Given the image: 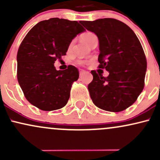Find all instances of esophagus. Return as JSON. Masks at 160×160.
I'll list each match as a JSON object with an SVG mask.
<instances>
[{"instance_id":"esophagus-1","label":"esophagus","mask_w":160,"mask_h":160,"mask_svg":"<svg viewBox=\"0 0 160 160\" xmlns=\"http://www.w3.org/2000/svg\"><path fill=\"white\" fill-rule=\"evenodd\" d=\"M79 73H80V76H82V75L85 73V71L82 69H79Z\"/></svg>"}]
</instances>
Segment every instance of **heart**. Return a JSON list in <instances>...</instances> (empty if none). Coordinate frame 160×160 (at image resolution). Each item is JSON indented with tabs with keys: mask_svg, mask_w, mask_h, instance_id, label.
<instances>
[{
	"mask_svg": "<svg viewBox=\"0 0 160 160\" xmlns=\"http://www.w3.org/2000/svg\"><path fill=\"white\" fill-rule=\"evenodd\" d=\"M81 39L86 45L90 47L92 43L95 40H97V37L94 33L92 32H86L85 34H83L81 36ZM71 45H72V42H71V44H70V47H71ZM78 63L80 64V65H82V64H84L85 62L83 61H79Z\"/></svg>",
	"mask_w": 160,
	"mask_h": 160,
	"instance_id": "1",
	"label": "heart"
}]
</instances>
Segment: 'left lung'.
I'll use <instances>...</instances> for the list:
<instances>
[{
	"label": "left lung",
	"mask_w": 160,
	"mask_h": 160,
	"mask_svg": "<svg viewBox=\"0 0 160 160\" xmlns=\"http://www.w3.org/2000/svg\"><path fill=\"white\" fill-rule=\"evenodd\" d=\"M80 23L98 38V68L109 72L107 78L92 71L88 85L95 106L107 111L126 110L137 100L144 86L147 60L136 34L127 25L105 18ZM103 72V71H102Z\"/></svg>",
	"instance_id": "left-lung-1"
}]
</instances>
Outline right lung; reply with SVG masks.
<instances>
[{"mask_svg": "<svg viewBox=\"0 0 160 160\" xmlns=\"http://www.w3.org/2000/svg\"><path fill=\"white\" fill-rule=\"evenodd\" d=\"M84 31L77 21L51 18L38 22L25 37L17 53V79L33 105L50 111L67 104L79 71L73 65L57 71L54 63L65 56L72 40Z\"/></svg>", "mask_w": 160, "mask_h": 160, "instance_id": "add662e5", "label": "right lung"}]
</instances>
